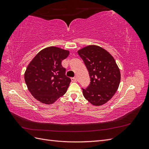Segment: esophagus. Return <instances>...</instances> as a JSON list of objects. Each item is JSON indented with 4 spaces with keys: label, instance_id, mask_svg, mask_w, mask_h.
I'll use <instances>...</instances> for the list:
<instances>
[{
    "label": "esophagus",
    "instance_id": "obj_1",
    "mask_svg": "<svg viewBox=\"0 0 149 149\" xmlns=\"http://www.w3.org/2000/svg\"><path fill=\"white\" fill-rule=\"evenodd\" d=\"M71 81H73V82H76V81H77V78H75V77L71 78Z\"/></svg>",
    "mask_w": 149,
    "mask_h": 149
}]
</instances>
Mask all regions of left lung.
Here are the masks:
<instances>
[{"mask_svg": "<svg viewBox=\"0 0 149 149\" xmlns=\"http://www.w3.org/2000/svg\"><path fill=\"white\" fill-rule=\"evenodd\" d=\"M78 53L86 66L91 79L88 86L82 88L83 96L93 105L101 106L111 100L119 88V68L111 54L99 46H87Z\"/></svg>", "mask_w": 149, "mask_h": 149, "instance_id": "left-lung-1", "label": "left lung"}]
</instances>
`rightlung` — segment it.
<instances>
[{"label": "right lung", "mask_w": 149, "mask_h": 149, "mask_svg": "<svg viewBox=\"0 0 149 149\" xmlns=\"http://www.w3.org/2000/svg\"><path fill=\"white\" fill-rule=\"evenodd\" d=\"M69 51L55 47L40 51L26 68L24 78L33 96L47 104L55 102L66 93L71 79L66 76L61 61Z\"/></svg>", "instance_id": "add662e5"}]
</instances>
